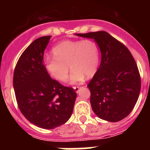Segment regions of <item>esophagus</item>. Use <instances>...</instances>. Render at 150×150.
<instances>
[{
    "label": "esophagus",
    "mask_w": 150,
    "mask_h": 150,
    "mask_svg": "<svg viewBox=\"0 0 150 150\" xmlns=\"http://www.w3.org/2000/svg\"><path fill=\"white\" fill-rule=\"evenodd\" d=\"M74 89L75 90V91H76V93H78L79 91V90H80V87H78V86H75L74 87Z\"/></svg>",
    "instance_id": "34e87169"
}]
</instances>
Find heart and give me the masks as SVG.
I'll use <instances>...</instances> for the list:
<instances>
[{"label":"heart","mask_w":150,"mask_h":150,"mask_svg":"<svg viewBox=\"0 0 150 150\" xmlns=\"http://www.w3.org/2000/svg\"><path fill=\"white\" fill-rule=\"evenodd\" d=\"M54 57H47L44 67L52 77L64 82L72 69L69 83L76 84L85 76L90 78L96 73L99 64V50L96 43L90 40H64L52 49Z\"/></svg>","instance_id":"heart-1"}]
</instances>
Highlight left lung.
Segmentation results:
<instances>
[{
  "label": "left lung",
  "mask_w": 150,
  "mask_h": 150,
  "mask_svg": "<svg viewBox=\"0 0 150 150\" xmlns=\"http://www.w3.org/2000/svg\"><path fill=\"white\" fill-rule=\"evenodd\" d=\"M76 35L94 39L101 55L100 67L87 86L92 110L107 122L123 120L134 107L140 91V74L133 56L126 46L104 30Z\"/></svg>",
  "instance_id": "1"
}]
</instances>
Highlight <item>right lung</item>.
Masks as SVG:
<instances>
[{
	"mask_svg": "<svg viewBox=\"0 0 150 150\" xmlns=\"http://www.w3.org/2000/svg\"><path fill=\"white\" fill-rule=\"evenodd\" d=\"M50 37H41L29 45L13 74V88L21 112L43 129H53L68 121L76 98L74 88L52 79L45 69L43 54Z\"/></svg>",
	"mask_w": 150,
	"mask_h": 150,
	"instance_id": "right-lung-1",
	"label": "right lung"
}]
</instances>
